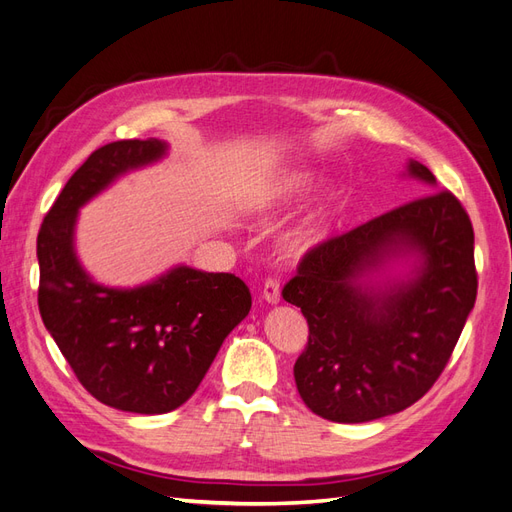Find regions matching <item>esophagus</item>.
Masks as SVG:
<instances>
[{"label":"esophagus","mask_w":512,"mask_h":512,"mask_svg":"<svg viewBox=\"0 0 512 512\" xmlns=\"http://www.w3.org/2000/svg\"><path fill=\"white\" fill-rule=\"evenodd\" d=\"M261 296H264V300L268 305H279L281 303V290H279V283L274 279H268L264 283V290H261Z\"/></svg>","instance_id":"esophagus-1"}]
</instances>
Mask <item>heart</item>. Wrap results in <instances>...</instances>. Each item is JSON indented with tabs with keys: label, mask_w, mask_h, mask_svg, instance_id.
Here are the masks:
<instances>
[{
	"label": "heart",
	"mask_w": 512,
	"mask_h": 512,
	"mask_svg": "<svg viewBox=\"0 0 512 512\" xmlns=\"http://www.w3.org/2000/svg\"><path fill=\"white\" fill-rule=\"evenodd\" d=\"M313 183V173L307 168H283L279 173L270 175L268 179L259 181L257 186L248 188L240 205L246 214H270L277 209L298 201ZM331 209L329 203L313 205L309 212L300 218L296 225H292L283 233V248L290 253H307L309 248L316 246L326 229H329Z\"/></svg>",
	"instance_id": "1"
}]
</instances>
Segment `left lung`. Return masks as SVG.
I'll return each mask as SVG.
<instances>
[{
    "label": "left lung",
    "mask_w": 512,
    "mask_h": 512,
    "mask_svg": "<svg viewBox=\"0 0 512 512\" xmlns=\"http://www.w3.org/2000/svg\"><path fill=\"white\" fill-rule=\"evenodd\" d=\"M402 177L437 188L417 160ZM476 290L474 229L445 190L316 246L283 287L309 324L294 365L300 398L339 424L404 411L443 372Z\"/></svg>",
    "instance_id": "1"
}]
</instances>
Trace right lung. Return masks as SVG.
Returning a JSON list of instances; mask_svg holds the SVG:
<instances>
[{
	"instance_id": "obj_1",
	"label": "right lung",
	"mask_w": 512,
	"mask_h": 512,
	"mask_svg": "<svg viewBox=\"0 0 512 512\" xmlns=\"http://www.w3.org/2000/svg\"><path fill=\"white\" fill-rule=\"evenodd\" d=\"M166 155L168 142L160 138L97 149L62 188L36 242L45 329L88 393L140 415H162L186 402L251 311V292L229 272L179 264L136 287H110L90 277L77 257L80 209Z\"/></svg>"
}]
</instances>
